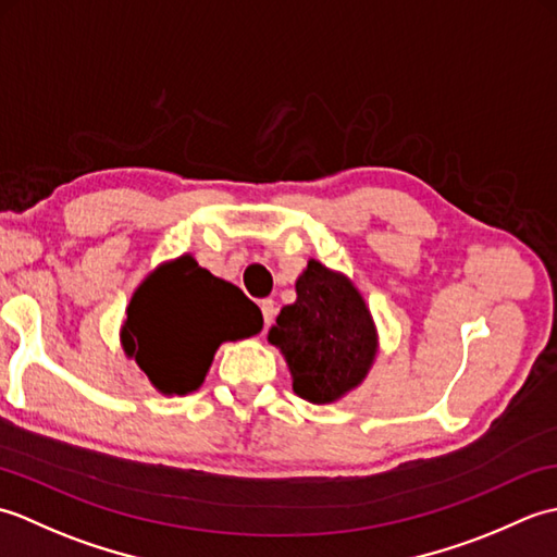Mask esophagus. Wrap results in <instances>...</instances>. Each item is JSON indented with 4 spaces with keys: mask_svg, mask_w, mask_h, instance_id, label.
Listing matches in <instances>:
<instances>
[{
    "mask_svg": "<svg viewBox=\"0 0 557 557\" xmlns=\"http://www.w3.org/2000/svg\"><path fill=\"white\" fill-rule=\"evenodd\" d=\"M260 311H263V321L265 325H270L272 321H275V313H277V306L272 299H263L260 301Z\"/></svg>",
    "mask_w": 557,
    "mask_h": 557,
    "instance_id": "obj_1",
    "label": "esophagus"
}]
</instances>
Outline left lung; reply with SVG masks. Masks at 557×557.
Masks as SVG:
<instances>
[{
  "label": "left lung",
  "instance_id": "obj_1",
  "mask_svg": "<svg viewBox=\"0 0 557 557\" xmlns=\"http://www.w3.org/2000/svg\"><path fill=\"white\" fill-rule=\"evenodd\" d=\"M268 339L289 366L294 393L313 405L359 387L377 354L375 323L359 289L313 258L297 280V301L280 311Z\"/></svg>",
  "mask_w": 557,
  "mask_h": 557
}]
</instances>
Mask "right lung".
<instances>
[{
	"instance_id": "add662e5",
	"label": "right lung",
	"mask_w": 557,
	"mask_h": 557,
	"mask_svg": "<svg viewBox=\"0 0 557 557\" xmlns=\"http://www.w3.org/2000/svg\"><path fill=\"white\" fill-rule=\"evenodd\" d=\"M260 327L258 306L186 253L140 282L126 309L122 347L162 395H188L203 385L222 342L258 335Z\"/></svg>"
}]
</instances>
